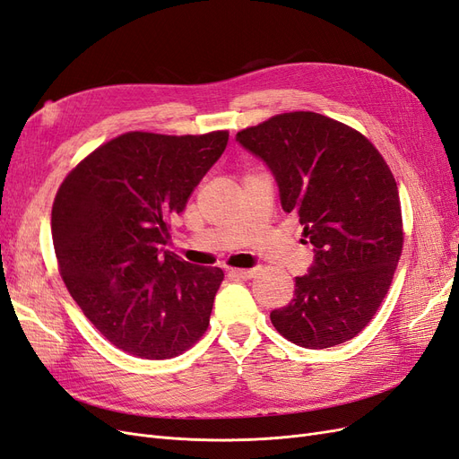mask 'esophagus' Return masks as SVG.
<instances>
[{
	"label": "esophagus",
	"mask_w": 459,
	"mask_h": 459,
	"mask_svg": "<svg viewBox=\"0 0 459 459\" xmlns=\"http://www.w3.org/2000/svg\"><path fill=\"white\" fill-rule=\"evenodd\" d=\"M257 273H259V267H254V269H232L230 271V274L236 276V278H254Z\"/></svg>",
	"instance_id": "obj_1"
}]
</instances>
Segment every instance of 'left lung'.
<instances>
[{
  "label": "left lung",
  "instance_id": "8db88e82",
  "mask_svg": "<svg viewBox=\"0 0 459 459\" xmlns=\"http://www.w3.org/2000/svg\"><path fill=\"white\" fill-rule=\"evenodd\" d=\"M273 173L286 213L303 225L313 264L271 313L291 343L328 349L374 318L403 251L394 177L359 131L316 112H288L236 133Z\"/></svg>",
  "mask_w": 459,
  "mask_h": 459
}]
</instances>
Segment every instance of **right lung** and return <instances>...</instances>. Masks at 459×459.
I'll return each instance as SVG.
<instances>
[{
  "label": "right lung",
  "mask_w": 459,
  "mask_h": 459,
  "mask_svg": "<svg viewBox=\"0 0 459 459\" xmlns=\"http://www.w3.org/2000/svg\"><path fill=\"white\" fill-rule=\"evenodd\" d=\"M227 141V131H131L80 161L56 192L51 232L65 284L93 326L133 357H177L208 330L225 274L166 249L168 223Z\"/></svg>",
  "instance_id": "obj_1"
}]
</instances>
